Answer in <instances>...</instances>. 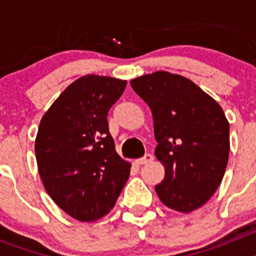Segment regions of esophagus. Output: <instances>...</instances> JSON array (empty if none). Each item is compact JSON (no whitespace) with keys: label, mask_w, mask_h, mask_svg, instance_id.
Wrapping results in <instances>:
<instances>
[{"label":"esophagus","mask_w":256,"mask_h":256,"mask_svg":"<svg viewBox=\"0 0 256 256\" xmlns=\"http://www.w3.org/2000/svg\"><path fill=\"white\" fill-rule=\"evenodd\" d=\"M152 160H154V156L151 155V154H146L144 158H140V159L136 160V162L140 165H144V164H148V162H152Z\"/></svg>","instance_id":"1"}]
</instances>
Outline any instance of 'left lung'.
I'll list each match as a JSON object with an SVG mask.
<instances>
[{
  "label": "left lung",
  "mask_w": 256,
  "mask_h": 256,
  "mask_svg": "<svg viewBox=\"0 0 256 256\" xmlns=\"http://www.w3.org/2000/svg\"><path fill=\"white\" fill-rule=\"evenodd\" d=\"M151 108L165 168L155 191L165 206L191 212L208 202L220 184L230 155V123L223 108L180 74L159 70L130 80Z\"/></svg>",
  "instance_id": "left-lung-1"
}]
</instances>
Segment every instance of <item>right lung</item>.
Returning a JSON list of instances; mask_svg holds the SVG:
<instances>
[{
	"label": "right lung",
	"mask_w": 256,
	"mask_h": 256,
	"mask_svg": "<svg viewBox=\"0 0 256 256\" xmlns=\"http://www.w3.org/2000/svg\"><path fill=\"white\" fill-rule=\"evenodd\" d=\"M126 80L84 76L74 80L40 119L36 159L44 190L60 209L94 222L114 208L130 162L115 151L108 112Z\"/></svg>",
	"instance_id": "obj_1"
}]
</instances>
